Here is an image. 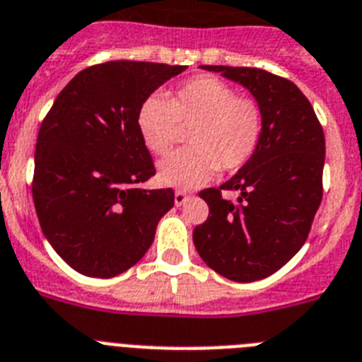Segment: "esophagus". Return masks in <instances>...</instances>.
I'll list each match as a JSON object with an SVG mask.
<instances>
[{
  "mask_svg": "<svg viewBox=\"0 0 362 362\" xmlns=\"http://www.w3.org/2000/svg\"><path fill=\"white\" fill-rule=\"evenodd\" d=\"M188 194L187 192H183V190H175V197H174V202H175V205L177 206H183L185 203L188 202Z\"/></svg>",
  "mask_w": 362,
  "mask_h": 362,
  "instance_id": "obj_1",
  "label": "esophagus"
}]
</instances>
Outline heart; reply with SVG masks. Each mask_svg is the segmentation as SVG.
<instances>
[{"mask_svg":"<svg viewBox=\"0 0 362 362\" xmlns=\"http://www.w3.org/2000/svg\"><path fill=\"white\" fill-rule=\"evenodd\" d=\"M179 126L188 132V150L159 163V181L168 187H202L218 170L234 172L251 159L262 135V113L256 102L234 95L223 80L199 75L170 91L165 98L148 97L137 111V129L144 146L166 156Z\"/></svg>","mask_w":362,"mask_h":362,"instance_id":"obj_1","label":"heart"}]
</instances>
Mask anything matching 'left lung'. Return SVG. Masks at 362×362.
I'll list each match as a JSON object with an SVG mask.
<instances>
[{
  "mask_svg": "<svg viewBox=\"0 0 362 362\" xmlns=\"http://www.w3.org/2000/svg\"><path fill=\"white\" fill-rule=\"evenodd\" d=\"M203 69L251 91L262 113V135L251 159L227 183L199 192L211 212L194 228V245L218 274L255 282L284 267L310 234L322 199L324 132L291 80L258 67ZM221 189H236L238 203L223 200Z\"/></svg>",
  "mask_w": 362,
  "mask_h": 362,
  "instance_id": "obj_1",
  "label": "left lung"
}]
</instances>
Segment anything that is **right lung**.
Returning <instances> with one entry per match:
<instances>
[{
    "label": "right lung",
    "instance_id": "obj_1",
    "mask_svg": "<svg viewBox=\"0 0 362 362\" xmlns=\"http://www.w3.org/2000/svg\"><path fill=\"white\" fill-rule=\"evenodd\" d=\"M185 66L113 60L80 71L52 104L34 151L33 199L42 230L80 274L111 278L150 249L174 190L156 174L137 129L144 100Z\"/></svg>",
    "mask_w": 362,
    "mask_h": 362
}]
</instances>
